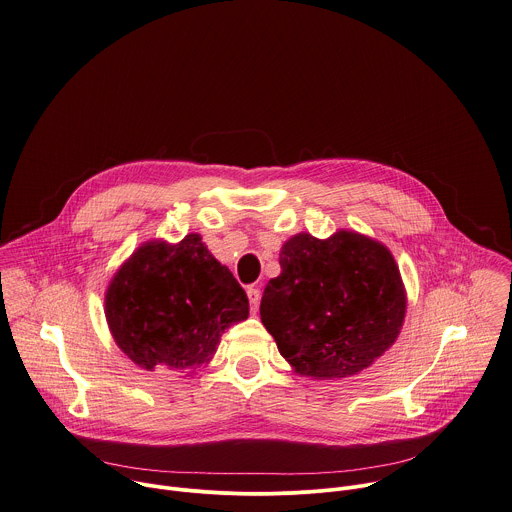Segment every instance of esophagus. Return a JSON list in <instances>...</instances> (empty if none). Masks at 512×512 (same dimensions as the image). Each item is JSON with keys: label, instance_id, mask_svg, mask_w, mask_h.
<instances>
[{"label": "esophagus", "instance_id": "obj_1", "mask_svg": "<svg viewBox=\"0 0 512 512\" xmlns=\"http://www.w3.org/2000/svg\"><path fill=\"white\" fill-rule=\"evenodd\" d=\"M246 294H248V300H250V308H252V312H256V310H258V304H260V290H258L256 286H248Z\"/></svg>", "mask_w": 512, "mask_h": 512}]
</instances>
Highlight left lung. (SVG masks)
<instances>
[{
  "label": "left lung",
  "instance_id": "8db88e82",
  "mask_svg": "<svg viewBox=\"0 0 512 512\" xmlns=\"http://www.w3.org/2000/svg\"><path fill=\"white\" fill-rule=\"evenodd\" d=\"M280 268L264 288L260 316L296 372L352 376L396 340L406 296L382 244L346 230L328 240L298 234L282 246Z\"/></svg>",
  "mask_w": 512,
  "mask_h": 512
}]
</instances>
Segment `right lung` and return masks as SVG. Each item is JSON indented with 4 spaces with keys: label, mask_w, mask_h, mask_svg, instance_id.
Returning a JSON list of instances; mask_svg holds the SVG:
<instances>
[{
    "label": "right lung",
    "mask_w": 512,
    "mask_h": 512,
    "mask_svg": "<svg viewBox=\"0 0 512 512\" xmlns=\"http://www.w3.org/2000/svg\"><path fill=\"white\" fill-rule=\"evenodd\" d=\"M248 312L246 292L198 234L176 246H142L106 294V318L118 346L146 370L208 362L224 330Z\"/></svg>",
    "instance_id": "add662e5"
}]
</instances>
